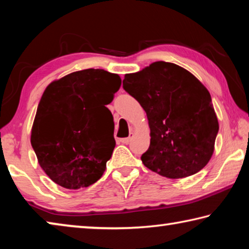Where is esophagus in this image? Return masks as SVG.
<instances>
[{
	"label": "esophagus",
	"mask_w": 249,
	"mask_h": 249,
	"mask_svg": "<svg viewBox=\"0 0 249 249\" xmlns=\"http://www.w3.org/2000/svg\"><path fill=\"white\" fill-rule=\"evenodd\" d=\"M133 136H134V134H133V133H130L128 137H126V138H121L120 142H122V144H128V142H129L130 141H132Z\"/></svg>",
	"instance_id": "1"
}]
</instances>
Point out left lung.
I'll return each instance as SVG.
<instances>
[{
    "instance_id": "obj_1",
    "label": "left lung",
    "mask_w": 249,
    "mask_h": 249,
    "mask_svg": "<svg viewBox=\"0 0 249 249\" xmlns=\"http://www.w3.org/2000/svg\"><path fill=\"white\" fill-rule=\"evenodd\" d=\"M123 88L145 109L150 145L142 161L170 179L185 178L208 165L218 121L208 89L182 67L156 61L125 74Z\"/></svg>"
}]
</instances>
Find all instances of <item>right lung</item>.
Returning a JSON list of instances; mask_svg holds the SVG:
<instances>
[{"mask_svg": "<svg viewBox=\"0 0 249 249\" xmlns=\"http://www.w3.org/2000/svg\"><path fill=\"white\" fill-rule=\"evenodd\" d=\"M121 84L119 74L86 69L46 88L31 142L41 169L54 183L77 190L102 177L115 147L114 122L107 105Z\"/></svg>", "mask_w": 249, "mask_h": 249, "instance_id": "right-lung-1", "label": "right lung"}]
</instances>
